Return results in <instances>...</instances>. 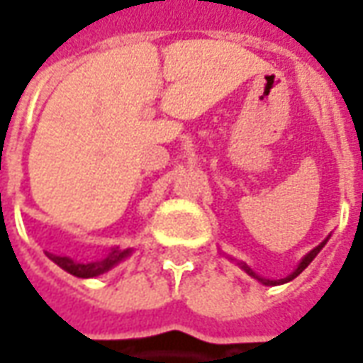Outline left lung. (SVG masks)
<instances>
[{
  "label": "left lung",
  "mask_w": 363,
  "mask_h": 363,
  "mask_svg": "<svg viewBox=\"0 0 363 363\" xmlns=\"http://www.w3.org/2000/svg\"><path fill=\"white\" fill-rule=\"evenodd\" d=\"M326 244V240L325 242H320L317 246V248H313V250L309 252V254H307V256H305V258L301 259L299 262V266H297V269H295V272H293V274H289V276L287 277H284V279H266V277H259L258 274H256V272H254V269L250 268V266H246V264H244V262H238V266H240V268L244 269V272H246V274H248V276H252L254 277V279H258L259 284H264V285H279V284H287V281H291V279H295V277L299 276L301 272H303V269L307 268V266H309L311 262H313V259H315V256H317L318 252L323 250V246H325Z\"/></svg>",
  "instance_id": "1"
}]
</instances>
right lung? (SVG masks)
Instances as JSON below:
<instances>
[{"instance_id":"add662e5","label":"right lung","mask_w":363,"mask_h":363,"mask_svg":"<svg viewBox=\"0 0 363 363\" xmlns=\"http://www.w3.org/2000/svg\"><path fill=\"white\" fill-rule=\"evenodd\" d=\"M130 248L127 250H121L119 246L117 248H111V250L107 252L105 256H101L99 259H94V262H86V264H82V262H74L68 256H56V254H48V258L52 259L54 264H58L60 268L66 269L68 274L76 277H95V276H101L105 272H109L111 268H115L117 264H121L123 259L130 256Z\"/></svg>"}]
</instances>
